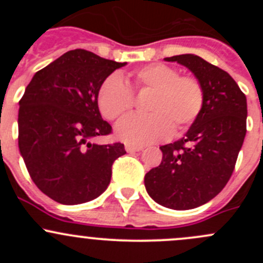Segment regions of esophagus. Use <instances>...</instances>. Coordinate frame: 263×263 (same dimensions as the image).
Returning a JSON list of instances; mask_svg holds the SVG:
<instances>
[{"instance_id": "obj_1", "label": "esophagus", "mask_w": 263, "mask_h": 263, "mask_svg": "<svg viewBox=\"0 0 263 263\" xmlns=\"http://www.w3.org/2000/svg\"><path fill=\"white\" fill-rule=\"evenodd\" d=\"M144 146L142 145H132V144H127L126 145V150L128 153H135V151H141Z\"/></svg>"}]
</instances>
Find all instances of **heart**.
I'll list each match as a JSON object with an SVG mask.
<instances>
[{"mask_svg":"<svg viewBox=\"0 0 263 263\" xmlns=\"http://www.w3.org/2000/svg\"><path fill=\"white\" fill-rule=\"evenodd\" d=\"M137 91L148 90L150 115H131L117 123L119 140L132 145L163 141L172 134L187 129L200 116L205 102L201 82L193 76H181L178 70L164 63H153L131 75ZM98 107L107 119L126 115L134 107V92L119 73H112L100 85Z\"/></svg>","mask_w":263,"mask_h":263,"instance_id":"b5f03b06","label":"heart"}]
</instances>
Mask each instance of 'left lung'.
<instances>
[{
  "label": "left lung",
  "instance_id": "1",
  "mask_svg": "<svg viewBox=\"0 0 263 263\" xmlns=\"http://www.w3.org/2000/svg\"><path fill=\"white\" fill-rule=\"evenodd\" d=\"M164 61L187 67L201 82L205 102L182 139L160 146V165L145 176V187L159 205L191 210L213 200L234 171L247 132V99L227 71L196 54Z\"/></svg>",
  "mask_w": 263,
  "mask_h": 263
}]
</instances>
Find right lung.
Returning a JSON list of instances; mask_svg holds the SVG:
<instances>
[{
  "label": "right lung",
  "instance_id": "add662e5",
  "mask_svg": "<svg viewBox=\"0 0 263 263\" xmlns=\"http://www.w3.org/2000/svg\"><path fill=\"white\" fill-rule=\"evenodd\" d=\"M126 65L85 49L68 50L26 86L18 103V150L33 182L52 200L79 205L109 185L112 164L126 154L124 145L90 140L112 131L99 112L98 92Z\"/></svg>",
  "mask_w": 263,
  "mask_h": 263
}]
</instances>
